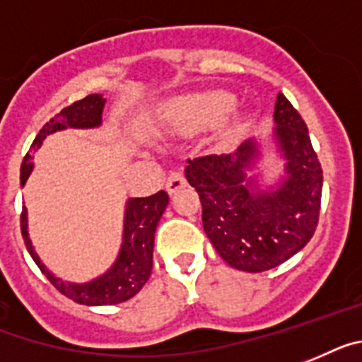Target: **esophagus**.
Masks as SVG:
<instances>
[{"instance_id":"obj_1","label":"esophagus","mask_w":362,"mask_h":362,"mask_svg":"<svg viewBox=\"0 0 362 362\" xmlns=\"http://www.w3.org/2000/svg\"><path fill=\"white\" fill-rule=\"evenodd\" d=\"M186 184L187 182H186V178H184V173L173 171L165 182V189H167V193H171L173 195V193H176L178 189H182V187L186 186Z\"/></svg>"}]
</instances>
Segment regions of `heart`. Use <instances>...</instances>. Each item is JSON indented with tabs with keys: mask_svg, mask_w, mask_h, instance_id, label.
<instances>
[{
	"mask_svg": "<svg viewBox=\"0 0 362 362\" xmlns=\"http://www.w3.org/2000/svg\"><path fill=\"white\" fill-rule=\"evenodd\" d=\"M233 108V97L226 92H206L200 95L187 97L173 106V119L176 127L184 132L197 134L208 130L224 119V115ZM241 127V117H235L230 127H226L224 136L230 138Z\"/></svg>",
	"mask_w": 362,
	"mask_h": 362,
	"instance_id": "b5f03b06",
	"label": "heart"
}]
</instances>
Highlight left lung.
I'll return each mask as SVG.
<instances>
[{"mask_svg": "<svg viewBox=\"0 0 362 362\" xmlns=\"http://www.w3.org/2000/svg\"><path fill=\"white\" fill-rule=\"evenodd\" d=\"M274 139L287 160L270 191L247 178L259 148L248 139L238 153L187 160L186 178L202 204V226L218 256L245 272H263L302 250L317 230L322 167L308 124L284 93L274 106Z\"/></svg>", "mask_w": 362, "mask_h": 362, "instance_id": "8db88e82", "label": "left lung"}]
</instances>
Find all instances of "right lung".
<instances>
[{
    "instance_id": "right-lung-1",
    "label": "right lung",
    "mask_w": 362,
    "mask_h": 362,
    "mask_svg": "<svg viewBox=\"0 0 362 362\" xmlns=\"http://www.w3.org/2000/svg\"><path fill=\"white\" fill-rule=\"evenodd\" d=\"M105 99L99 93L86 95L81 101L66 106L60 114L51 117L42 127L38 136L31 145V151L40 148L42 141L57 130L64 129H93L101 124ZM33 171V156L27 153L20 169V184L23 186ZM169 202V195L165 191H158L151 197L141 199H130L124 208V228H123V245H121L119 256L108 272L99 278L88 281V284H66L49 270L36 256L33 243L27 232V209H21L20 226L21 235L25 241V247L38 265V269L49 279L53 287L64 296L71 298L73 302L83 305H112L121 303L124 300L132 298L147 284L151 270H153V248H154V232L160 223V217L165 211Z\"/></svg>"
}]
</instances>
